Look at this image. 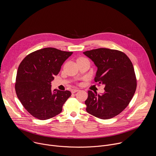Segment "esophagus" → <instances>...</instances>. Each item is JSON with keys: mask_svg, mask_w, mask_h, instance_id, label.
Here are the masks:
<instances>
[{"mask_svg": "<svg viewBox=\"0 0 156 156\" xmlns=\"http://www.w3.org/2000/svg\"><path fill=\"white\" fill-rule=\"evenodd\" d=\"M79 91V90H78V89H72V90H71V92L72 93H75L76 92H78Z\"/></svg>", "mask_w": 156, "mask_h": 156, "instance_id": "1", "label": "esophagus"}]
</instances>
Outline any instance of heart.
I'll return each instance as SVG.
<instances>
[{"instance_id":"1","label":"heart","mask_w":156,"mask_h":156,"mask_svg":"<svg viewBox=\"0 0 156 156\" xmlns=\"http://www.w3.org/2000/svg\"><path fill=\"white\" fill-rule=\"evenodd\" d=\"M81 59H86V58H84V57H80V58H78L77 59V60H81Z\"/></svg>"}]
</instances>
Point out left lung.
<instances>
[{"instance_id": "8db88e82", "label": "left lung", "mask_w": 156, "mask_h": 156, "mask_svg": "<svg viewBox=\"0 0 156 156\" xmlns=\"http://www.w3.org/2000/svg\"><path fill=\"white\" fill-rule=\"evenodd\" d=\"M83 54L98 67L95 83L105 86L102 94L88 91L86 110L101 119L113 118L128 106L135 94L137 83L133 63L125 53L114 49L99 48Z\"/></svg>"}]
</instances>
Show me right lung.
I'll use <instances>...</instances> for the list:
<instances>
[{"label": "right lung", "mask_w": 156, "mask_h": 156, "mask_svg": "<svg viewBox=\"0 0 156 156\" xmlns=\"http://www.w3.org/2000/svg\"><path fill=\"white\" fill-rule=\"evenodd\" d=\"M72 52L47 48L30 53L20 63L15 85L21 104L34 117L44 120L59 114L72 95L69 91L51 90V81Z\"/></svg>", "instance_id": "right-lung-1"}]
</instances>
